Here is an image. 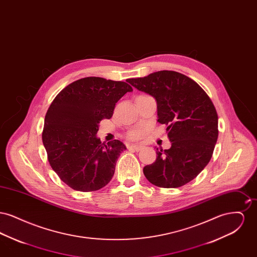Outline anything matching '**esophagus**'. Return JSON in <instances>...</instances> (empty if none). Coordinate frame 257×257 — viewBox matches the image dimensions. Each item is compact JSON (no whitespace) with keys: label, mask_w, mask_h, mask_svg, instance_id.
Segmentation results:
<instances>
[{"label":"esophagus","mask_w":257,"mask_h":257,"mask_svg":"<svg viewBox=\"0 0 257 257\" xmlns=\"http://www.w3.org/2000/svg\"><path fill=\"white\" fill-rule=\"evenodd\" d=\"M129 149H133L135 151H140L143 149V146H140V145H132L129 147Z\"/></svg>","instance_id":"obj_1"}]
</instances>
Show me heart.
<instances>
[{
    "instance_id": "b5f03b06",
    "label": "heart",
    "mask_w": 257,
    "mask_h": 257,
    "mask_svg": "<svg viewBox=\"0 0 257 257\" xmlns=\"http://www.w3.org/2000/svg\"><path fill=\"white\" fill-rule=\"evenodd\" d=\"M147 132V127L145 126H140L138 128H135L133 130H131L127 137L129 140H133V141H137V140H141L146 133Z\"/></svg>"
}]
</instances>
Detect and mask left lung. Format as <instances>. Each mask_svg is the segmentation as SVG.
<instances>
[{"mask_svg": "<svg viewBox=\"0 0 257 257\" xmlns=\"http://www.w3.org/2000/svg\"><path fill=\"white\" fill-rule=\"evenodd\" d=\"M127 82L156 99L158 122L168 125L171 147L156 148V161L144 168L147 180L161 188L189 183L207 166L218 140V114L211 99L194 80L175 71Z\"/></svg>", "mask_w": 257, "mask_h": 257, "instance_id": "1", "label": "left lung"}]
</instances>
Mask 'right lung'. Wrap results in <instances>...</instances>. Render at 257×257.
Wrapping results in <instances>:
<instances>
[{
  "instance_id": "1",
  "label": "right lung",
  "mask_w": 257,
  "mask_h": 257,
  "mask_svg": "<svg viewBox=\"0 0 257 257\" xmlns=\"http://www.w3.org/2000/svg\"><path fill=\"white\" fill-rule=\"evenodd\" d=\"M133 88L125 82L86 77L64 87L46 112L42 142L50 166L76 191L93 192L109 183L126 147L96 137L99 123L112 116L115 103Z\"/></svg>"
}]
</instances>
